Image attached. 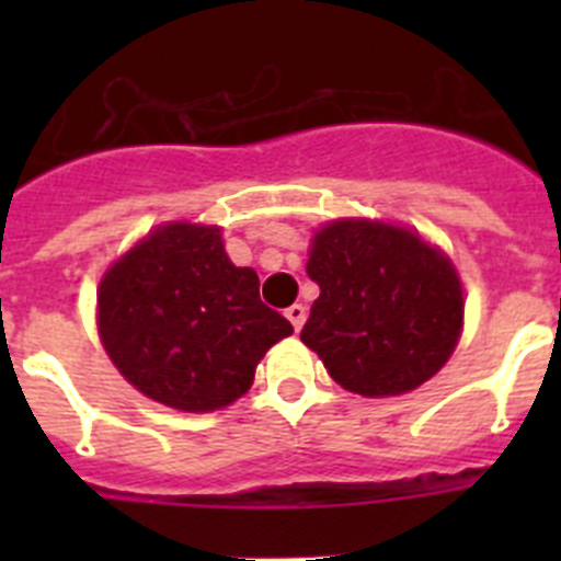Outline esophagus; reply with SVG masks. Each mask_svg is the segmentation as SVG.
<instances>
[{
	"label": "esophagus",
	"mask_w": 561,
	"mask_h": 561,
	"mask_svg": "<svg viewBox=\"0 0 561 561\" xmlns=\"http://www.w3.org/2000/svg\"><path fill=\"white\" fill-rule=\"evenodd\" d=\"M286 317H289V323L295 325V331H300L306 323V306L304 304L289 306V309H286Z\"/></svg>",
	"instance_id": "34e87169"
}]
</instances>
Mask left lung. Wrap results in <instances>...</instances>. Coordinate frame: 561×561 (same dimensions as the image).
Masks as SVG:
<instances>
[{
    "mask_svg": "<svg viewBox=\"0 0 561 561\" xmlns=\"http://www.w3.org/2000/svg\"><path fill=\"white\" fill-rule=\"evenodd\" d=\"M309 277L320 286L300 340L336 385L401 396L438 374L463 329L453 261L419 232L340 219L314 232Z\"/></svg>",
    "mask_w": 561,
    "mask_h": 561,
    "instance_id": "obj_1",
    "label": "left lung"
}]
</instances>
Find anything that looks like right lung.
<instances>
[{
	"label": "right lung",
	"mask_w": 561,
	"mask_h": 561,
	"mask_svg": "<svg viewBox=\"0 0 561 561\" xmlns=\"http://www.w3.org/2000/svg\"><path fill=\"white\" fill-rule=\"evenodd\" d=\"M108 359L148 399L210 413L250 390L257 362L291 334L236 266L219 227L173 221L114 261L98 289Z\"/></svg>",
	"instance_id": "1"
}]
</instances>
